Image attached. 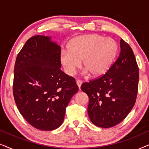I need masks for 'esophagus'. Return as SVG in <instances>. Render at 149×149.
<instances>
[{
    "mask_svg": "<svg viewBox=\"0 0 149 149\" xmlns=\"http://www.w3.org/2000/svg\"><path fill=\"white\" fill-rule=\"evenodd\" d=\"M76 83H77V85H78L79 89H81V85H82L83 82H82V81H80V80H77Z\"/></svg>",
    "mask_w": 149,
    "mask_h": 149,
    "instance_id": "1",
    "label": "esophagus"
}]
</instances>
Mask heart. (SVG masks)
Returning a JSON list of instances; mask_svg holds the SVG:
<instances>
[{
  "label": "heart",
  "instance_id": "b5f03b06",
  "mask_svg": "<svg viewBox=\"0 0 149 149\" xmlns=\"http://www.w3.org/2000/svg\"><path fill=\"white\" fill-rule=\"evenodd\" d=\"M118 49L117 42L113 38L97 34L79 36L68 42V50L61 52L60 62L69 75L74 74L82 61L85 73L100 77L113 66Z\"/></svg>",
  "mask_w": 149,
  "mask_h": 149
}]
</instances>
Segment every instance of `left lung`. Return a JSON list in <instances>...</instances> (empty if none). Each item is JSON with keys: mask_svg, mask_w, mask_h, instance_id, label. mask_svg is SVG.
I'll return each instance as SVG.
<instances>
[{"mask_svg": "<svg viewBox=\"0 0 149 149\" xmlns=\"http://www.w3.org/2000/svg\"><path fill=\"white\" fill-rule=\"evenodd\" d=\"M120 47L119 58L109 70L81 87L89 99V119L100 127L117 125L127 117L136 102L139 79L138 65L129 45L121 39Z\"/></svg>", "mask_w": 149, "mask_h": 149, "instance_id": "1", "label": "left lung"}]
</instances>
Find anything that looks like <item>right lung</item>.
I'll return each mask as SVG.
<instances>
[{"label": "right lung", "mask_w": 149, "mask_h": 149, "mask_svg": "<svg viewBox=\"0 0 149 149\" xmlns=\"http://www.w3.org/2000/svg\"><path fill=\"white\" fill-rule=\"evenodd\" d=\"M61 47L52 37L30 38L16 58L13 91L19 113L32 126L56 130L64 121L66 108L79 87L61 70Z\"/></svg>", "instance_id": "obj_1"}]
</instances>
